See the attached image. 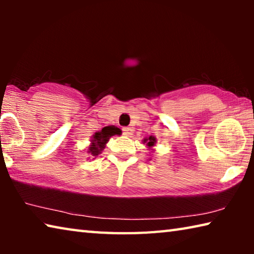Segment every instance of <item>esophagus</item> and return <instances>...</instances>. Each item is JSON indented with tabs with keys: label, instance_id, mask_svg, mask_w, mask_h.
<instances>
[{
	"label": "esophagus",
	"instance_id": "obj_1",
	"mask_svg": "<svg viewBox=\"0 0 254 254\" xmlns=\"http://www.w3.org/2000/svg\"><path fill=\"white\" fill-rule=\"evenodd\" d=\"M123 134L124 135H127V136H131L132 134H133V130H132V127H124L123 128Z\"/></svg>",
	"mask_w": 254,
	"mask_h": 254
}]
</instances>
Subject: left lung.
Segmentation results:
<instances>
[{
  "instance_id": "8db88e82",
  "label": "left lung",
  "mask_w": 254,
  "mask_h": 254,
  "mask_svg": "<svg viewBox=\"0 0 254 254\" xmlns=\"http://www.w3.org/2000/svg\"><path fill=\"white\" fill-rule=\"evenodd\" d=\"M143 144L147 145V148L149 151L154 152V147H156V143H157V137L153 136V135H150V136H145L144 139L142 140Z\"/></svg>"
}]
</instances>
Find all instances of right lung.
Segmentation results:
<instances>
[{
	"label": "right lung",
	"instance_id": "add662e5",
	"mask_svg": "<svg viewBox=\"0 0 254 254\" xmlns=\"http://www.w3.org/2000/svg\"><path fill=\"white\" fill-rule=\"evenodd\" d=\"M122 134L121 128L115 126H109L103 127L102 130L96 131L89 139V144L86 148V153H88V158L95 159L98 154L103 152L105 149L106 143L113 135H120ZM87 158V159H88Z\"/></svg>",
	"mask_w": 254,
	"mask_h": 254
}]
</instances>
